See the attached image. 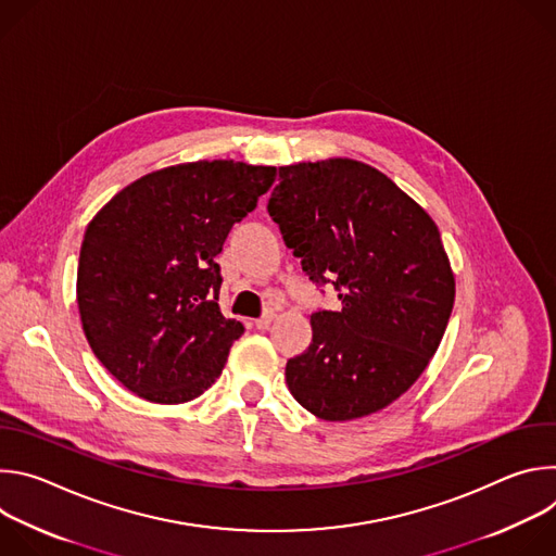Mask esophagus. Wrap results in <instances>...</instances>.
Wrapping results in <instances>:
<instances>
[{"mask_svg": "<svg viewBox=\"0 0 556 556\" xmlns=\"http://www.w3.org/2000/svg\"><path fill=\"white\" fill-rule=\"evenodd\" d=\"M273 319H275V312L273 309H266L260 319H255V328L257 330H268L270 328V324H273Z\"/></svg>", "mask_w": 556, "mask_h": 556, "instance_id": "34e87169", "label": "esophagus"}]
</instances>
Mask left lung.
Returning <instances> with one entry per match:
<instances>
[{"label":"left lung","instance_id":"8db88e82","mask_svg":"<svg viewBox=\"0 0 556 556\" xmlns=\"http://www.w3.org/2000/svg\"><path fill=\"white\" fill-rule=\"evenodd\" d=\"M268 213L305 275L341 299L309 316L312 343L286 365L294 401L330 422L384 409L427 369L453 309L435 222L350 157L279 167Z\"/></svg>","mask_w":556,"mask_h":556}]
</instances>
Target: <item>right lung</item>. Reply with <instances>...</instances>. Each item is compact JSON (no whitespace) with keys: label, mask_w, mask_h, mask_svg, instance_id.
<instances>
[{"label":"right lung","mask_w":556,"mask_h":556,"mask_svg":"<svg viewBox=\"0 0 556 556\" xmlns=\"http://www.w3.org/2000/svg\"><path fill=\"white\" fill-rule=\"evenodd\" d=\"M275 167L198 161L142 176L88 224L76 303L105 369L149 403L198 399L244 326L222 314L224 240L275 182Z\"/></svg>","instance_id":"add662e5"}]
</instances>
